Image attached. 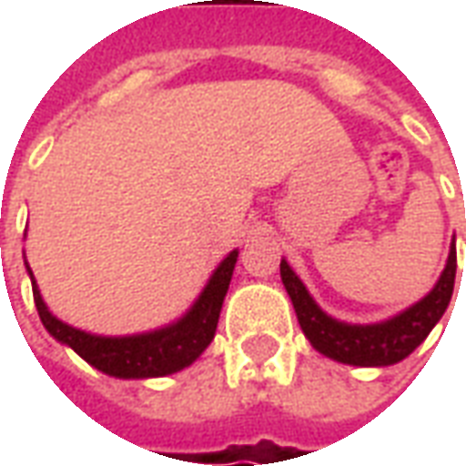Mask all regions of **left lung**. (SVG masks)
Returning a JSON list of instances; mask_svg holds the SVG:
<instances>
[{
	"label": "left lung",
	"mask_w": 466,
	"mask_h": 466,
	"mask_svg": "<svg viewBox=\"0 0 466 466\" xmlns=\"http://www.w3.org/2000/svg\"><path fill=\"white\" fill-rule=\"evenodd\" d=\"M279 272H282L287 294L292 297L299 327L304 337L314 344V350L344 364H354V367H387L417 350L427 339V334L434 329V324L440 322L441 314L447 312V304L454 292V279H457V249L451 247L440 282L421 302L390 322L371 324V327H351V324H342L327 317L314 304L309 292L299 282V277L289 269V264L284 259L279 264Z\"/></svg>",
	"instance_id": "left-lung-1"
}]
</instances>
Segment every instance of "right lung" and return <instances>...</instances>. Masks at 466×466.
<instances>
[{
  "instance_id": "right-lung-1",
  "label": "right lung",
  "mask_w": 466,
  "mask_h": 466,
  "mask_svg": "<svg viewBox=\"0 0 466 466\" xmlns=\"http://www.w3.org/2000/svg\"><path fill=\"white\" fill-rule=\"evenodd\" d=\"M234 264H237V252L229 254L217 267L209 284L204 287L202 297L197 299L192 312L184 319L167 327V329L139 334V337H95V334L79 332V329L59 322L56 317L49 314L35 282H32V294H35L39 319L49 329V334L56 337L62 344H69L92 367L105 371V374H112V377H122V380L164 377V374L189 367L214 339ZM29 274H32V269H29Z\"/></svg>"
}]
</instances>
